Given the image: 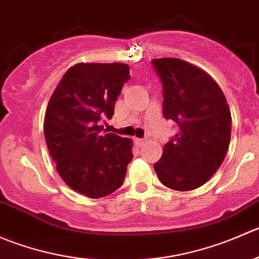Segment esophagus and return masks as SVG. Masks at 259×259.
Masks as SVG:
<instances>
[{
	"instance_id": "34e87169",
	"label": "esophagus",
	"mask_w": 259,
	"mask_h": 259,
	"mask_svg": "<svg viewBox=\"0 0 259 259\" xmlns=\"http://www.w3.org/2000/svg\"><path fill=\"white\" fill-rule=\"evenodd\" d=\"M135 143L138 146V147H142V146L146 143V140L145 138H135Z\"/></svg>"
}]
</instances>
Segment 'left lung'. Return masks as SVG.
I'll list each match as a JSON object with an SVG mask.
<instances>
[{"mask_svg":"<svg viewBox=\"0 0 259 259\" xmlns=\"http://www.w3.org/2000/svg\"><path fill=\"white\" fill-rule=\"evenodd\" d=\"M152 64L162 83L163 117L179 126L153 168L167 188L194 190L217 172L227 155L232 132L229 106L203 69L175 58L155 59Z\"/></svg>","mask_w":259,"mask_h":259,"instance_id":"1","label":"left lung"}]
</instances>
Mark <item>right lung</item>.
Instances as JSON below:
<instances>
[{"mask_svg": "<svg viewBox=\"0 0 259 259\" xmlns=\"http://www.w3.org/2000/svg\"><path fill=\"white\" fill-rule=\"evenodd\" d=\"M130 78L127 64L79 63L66 70L49 101L44 121L49 152L64 183L88 198L121 188L133 157L130 138L103 135L99 126L112 118Z\"/></svg>", "mask_w": 259, "mask_h": 259, "instance_id": "add662e5", "label": "right lung"}]
</instances>
